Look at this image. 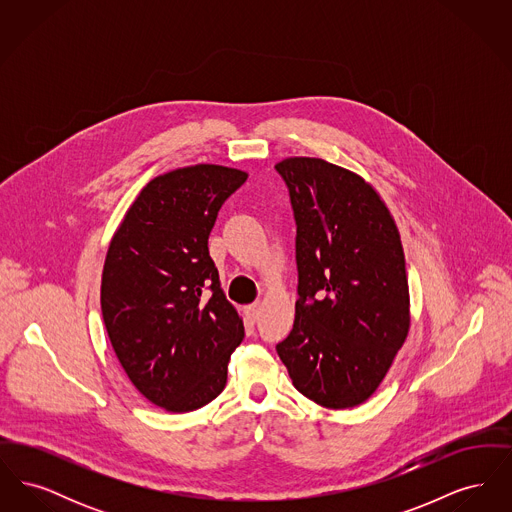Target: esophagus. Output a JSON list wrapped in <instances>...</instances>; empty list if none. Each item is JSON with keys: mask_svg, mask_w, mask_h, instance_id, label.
<instances>
[{"mask_svg": "<svg viewBox=\"0 0 512 512\" xmlns=\"http://www.w3.org/2000/svg\"><path fill=\"white\" fill-rule=\"evenodd\" d=\"M259 311H261V305H259V303H253V305H247V307H245V315H247V318H249L251 322H255V320L259 318Z\"/></svg>", "mask_w": 512, "mask_h": 512, "instance_id": "obj_1", "label": "esophagus"}]
</instances>
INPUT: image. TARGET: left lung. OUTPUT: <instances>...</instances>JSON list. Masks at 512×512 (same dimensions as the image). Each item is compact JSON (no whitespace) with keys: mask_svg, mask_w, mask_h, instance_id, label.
<instances>
[{"mask_svg":"<svg viewBox=\"0 0 512 512\" xmlns=\"http://www.w3.org/2000/svg\"><path fill=\"white\" fill-rule=\"evenodd\" d=\"M297 224L290 336L276 345L293 386L326 409L365 403L409 336L399 228L370 182L320 157L276 163Z\"/></svg>","mask_w":512,"mask_h":512,"instance_id":"8db88e82","label":"left lung"}]
</instances>
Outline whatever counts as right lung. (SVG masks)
<instances>
[{
	"label": "right lung",
	"instance_id": "add662e5",
	"mask_svg": "<svg viewBox=\"0 0 512 512\" xmlns=\"http://www.w3.org/2000/svg\"><path fill=\"white\" fill-rule=\"evenodd\" d=\"M247 172L199 163L149 180L115 230L101 313L126 376L149 403L190 413L226 386L244 320L220 288L209 234Z\"/></svg>",
	"mask_w": 512,
	"mask_h": 512
}]
</instances>
